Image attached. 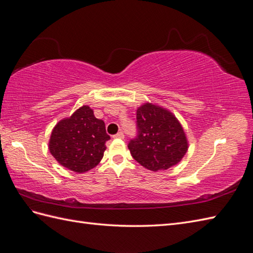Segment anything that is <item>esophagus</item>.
Returning <instances> with one entry per match:
<instances>
[{"label": "esophagus", "instance_id": "esophagus-1", "mask_svg": "<svg viewBox=\"0 0 253 253\" xmlns=\"http://www.w3.org/2000/svg\"><path fill=\"white\" fill-rule=\"evenodd\" d=\"M113 138H119V139H123V138H124V133H123V131L117 132L116 134H114Z\"/></svg>", "mask_w": 253, "mask_h": 253}]
</instances>
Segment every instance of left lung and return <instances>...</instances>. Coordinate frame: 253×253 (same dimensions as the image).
Masks as SVG:
<instances>
[{"label": "left lung", "instance_id": "8db88e82", "mask_svg": "<svg viewBox=\"0 0 253 253\" xmlns=\"http://www.w3.org/2000/svg\"><path fill=\"white\" fill-rule=\"evenodd\" d=\"M138 136L128 149L141 166L158 171L181 162L189 149L186 134L172 112L145 102L137 109Z\"/></svg>", "mask_w": 253, "mask_h": 253}]
</instances>
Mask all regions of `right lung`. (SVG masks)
<instances>
[{
    "mask_svg": "<svg viewBox=\"0 0 253 253\" xmlns=\"http://www.w3.org/2000/svg\"><path fill=\"white\" fill-rule=\"evenodd\" d=\"M110 136L102 120L83 105L66 119L57 123L50 134L48 149L64 168L84 173L95 168L102 160Z\"/></svg>",
    "mask_w": 253,
    "mask_h": 253,
    "instance_id": "add662e5",
    "label": "right lung"
}]
</instances>
